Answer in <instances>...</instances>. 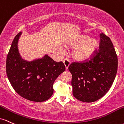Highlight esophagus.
Returning a JSON list of instances; mask_svg holds the SVG:
<instances>
[{
	"label": "esophagus",
	"instance_id": "esophagus-1",
	"mask_svg": "<svg viewBox=\"0 0 124 124\" xmlns=\"http://www.w3.org/2000/svg\"><path fill=\"white\" fill-rule=\"evenodd\" d=\"M63 62H64V64L65 66V67H66V69L67 70L69 69V67L70 66V61L68 59H65L63 61Z\"/></svg>",
	"mask_w": 124,
	"mask_h": 124
}]
</instances>
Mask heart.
Returning <instances> with one entry per match:
<instances>
[{
  "mask_svg": "<svg viewBox=\"0 0 124 124\" xmlns=\"http://www.w3.org/2000/svg\"><path fill=\"white\" fill-rule=\"evenodd\" d=\"M75 47L71 52L72 57L75 60L82 62L90 59L95 54L100 46L98 40L83 35L77 37L70 43Z\"/></svg>",
  "mask_w": 124,
  "mask_h": 124,
  "instance_id": "heart-1",
  "label": "heart"
}]
</instances>
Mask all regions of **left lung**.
Returning a JSON list of instances; mask_svg holds the SVG:
<instances>
[{"label": "left lung", "instance_id": "obj_1", "mask_svg": "<svg viewBox=\"0 0 124 124\" xmlns=\"http://www.w3.org/2000/svg\"><path fill=\"white\" fill-rule=\"evenodd\" d=\"M117 69L118 58L113 44L109 37L100 33V50L95 56L86 62L70 65L74 97L85 102L102 98L111 88Z\"/></svg>", "mask_w": 124, "mask_h": 124}]
</instances>
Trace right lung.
<instances>
[{"mask_svg": "<svg viewBox=\"0 0 124 124\" xmlns=\"http://www.w3.org/2000/svg\"><path fill=\"white\" fill-rule=\"evenodd\" d=\"M22 32L14 39L6 60V73L17 94L34 102L46 101L53 94V83L65 71L62 62H56L47 54L31 61L23 59L18 48Z\"/></svg>", "mask_w": 124, "mask_h": 124, "instance_id": "1", "label": "right lung"}]
</instances>
